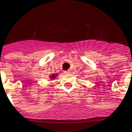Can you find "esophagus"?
<instances>
[{"label": "esophagus", "instance_id": "esophagus-1", "mask_svg": "<svg viewBox=\"0 0 132 132\" xmlns=\"http://www.w3.org/2000/svg\"><path fill=\"white\" fill-rule=\"evenodd\" d=\"M64 73H65V74H69L70 73V71L69 70V71H64Z\"/></svg>", "mask_w": 132, "mask_h": 132}]
</instances>
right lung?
Segmentation results:
<instances>
[{"mask_svg": "<svg viewBox=\"0 0 132 132\" xmlns=\"http://www.w3.org/2000/svg\"><path fill=\"white\" fill-rule=\"evenodd\" d=\"M57 76H58V73H56V74L54 73V74H52V75L49 76V77H50V78H51V79H55L56 77H57Z\"/></svg>", "mask_w": 132, "mask_h": 132, "instance_id": "1", "label": "right lung"}]
</instances>
